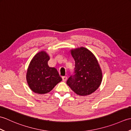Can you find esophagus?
Masks as SVG:
<instances>
[{"label":"esophagus","mask_w":131,"mask_h":131,"mask_svg":"<svg viewBox=\"0 0 131 131\" xmlns=\"http://www.w3.org/2000/svg\"><path fill=\"white\" fill-rule=\"evenodd\" d=\"M62 80H63V82H65V81H66V80H67V77H66V76L62 77Z\"/></svg>","instance_id":"esophagus-1"}]
</instances>
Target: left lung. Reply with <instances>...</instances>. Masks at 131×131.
Here are the masks:
<instances>
[{
	"instance_id": "1",
	"label": "left lung",
	"mask_w": 131,
	"mask_h": 131,
	"mask_svg": "<svg viewBox=\"0 0 131 131\" xmlns=\"http://www.w3.org/2000/svg\"><path fill=\"white\" fill-rule=\"evenodd\" d=\"M75 61L74 74L66 83L76 94L84 96L93 93L101 85V69L96 57L90 50L80 47L70 50Z\"/></svg>"
}]
</instances>
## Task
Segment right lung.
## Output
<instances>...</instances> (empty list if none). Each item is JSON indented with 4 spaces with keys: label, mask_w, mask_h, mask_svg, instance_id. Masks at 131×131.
Listing matches in <instances>:
<instances>
[{
    "label": "right lung",
    "mask_w": 131,
    "mask_h": 131,
    "mask_svg": "<svg viewBox=\"0 0 131 131\" xmlns=\"http://www.w3.org/2000/svg\"><path fill=\"white\" fill-rule=\"evenodd\" d=\"M49 59L48 54L41 51L34 56L29 63L26 80L30 90L35 93H48L62 80L57 69L48 66Z\"/></svg>",
    "instance_id": "obj_1"
}]
</instances>
